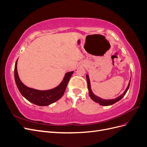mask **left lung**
Returning <instances> with one entry per match:
<instances>
[{
    "label": "left lung",
    "instance_id": "1",
    "mask_svg": "<svg viewBox=\"0 0 147 147\" xmlns=\"http://www.w3.org/2000/svg\"><path fill=\"white\" fill-rule=\"evenodd\" d=\"M131 78L129 80V82L128 85L126 89V90L124 91V92L121 95H120L119 96L117 97V98H115L114 99H103L100 98V97H98L96 96L94 93L92 92V90H91V84H90V78H89V76L88 75H86V80H87V83H88V90H89V95H90V97L91 98V99L92 100H94L95 102H97V103L101 105H103V106H108V105H112L115 103H116L118 101H119V100H121L123 97L124 96V95L126 94V93L127 92V90L129 88L130 86V82H131Z\"/></svg>",
    "mask_w": 147,
    "mask_h": 147
}]
</instances>
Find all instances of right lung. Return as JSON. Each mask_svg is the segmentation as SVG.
Returning a JSON list of instances; mask_svg holds the SVG:
<instances>
[{"instance_id": "right-lung-1", "label": "right lung", "mask_w": 147, "mask_h": 147, "mask_svg": "<svg viewBox=\"0 0 147 147\" xmlns=\"http://www.w3.org/2000/svg\"><path fill=\"white\" fill-rule=\"evenodd\" d=\"M17 61L15 63L14 71L15 80L17 88L22 96L26 99L38 106L49 105L61 99V97L63 96L69 80L74 73V71L66 73L63 80L55 88L45 91L37 90L26 86L21 82L18 74Z\"/></svg>"}]
</instances>
